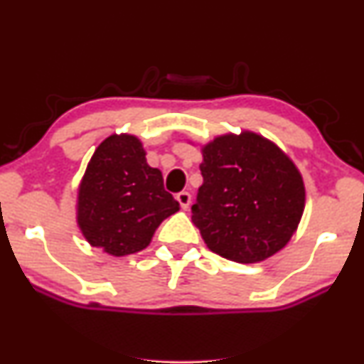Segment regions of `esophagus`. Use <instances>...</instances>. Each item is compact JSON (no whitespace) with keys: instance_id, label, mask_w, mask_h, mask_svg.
<instances>
[{"instance_id":"obj_1","label":"esophagus","mask_w":364,"mask_h":364,"mask_svg":"<svg viewBox=\"0 0 364 364\" xmlns=\"http://www.w3.org/2000/svg\"><path fill=\"white\" fill-rule=\"evenodd\" d=\"M176 200L179 202V205H181V208H188L191 203V195L188 193V191H179L176 195Z\"/></svg>"}]
</instances>
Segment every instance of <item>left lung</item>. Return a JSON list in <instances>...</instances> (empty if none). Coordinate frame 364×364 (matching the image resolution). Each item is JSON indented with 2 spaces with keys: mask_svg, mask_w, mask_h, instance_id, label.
<instances>
[{
  "mask_svg": "<svg viewBox=\"0 0 364 364\" xmlns=\"http://www.w3.org/2000/svg\"><path fill=\"white\" fill-rule=\"evenodd\" d=\"M202 154L191 220L208 248L237 263L282 250L304 210L303 178L291 159L252 132L217 136Z\"/></svg>",
  "mask_w": 364,
  "mask_h": 364,
  "instance_id": "obj_1",
  "label": "left lung"
}]
</instances>
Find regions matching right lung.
I'll return each instance as SVG.
<instances>
[{
    "label": "right lung",
    "instance_id": "right-lung-1",
    "mask_svg": "<svg viewBox=\"0 0 364 364\" xmlns=\"http://www.w3.org/2000/svg\"><path fill=\"white\" fill-rule=\"evenodd\" d=\"M179 210L150 168L141 141L111 135L95 149L78 188L77 223L92 246L124 257L147 248L156 229Z\"/></svg>",
    "mask_w": 364,
    "mask_h": 364
}]
</instances>
